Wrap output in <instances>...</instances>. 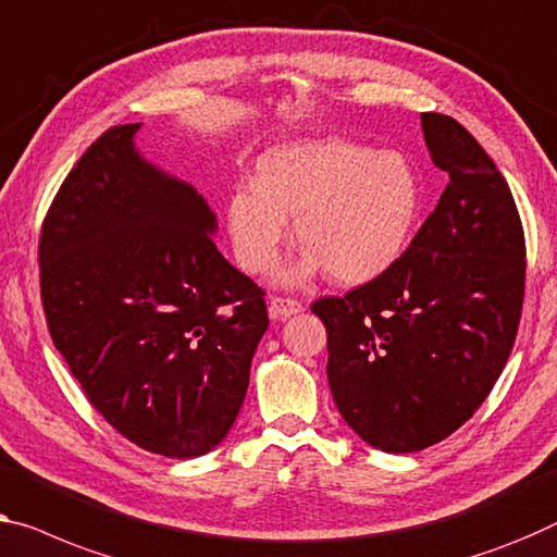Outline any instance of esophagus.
Listing matches in <instances>:
<instances>
[{"instance_id":"1","label":"esophagus","mask_w":557,"mask_h":557,"mask_svg":"<svg viewBox=\"0 0 557 557\" xmlns=\"http://www.w3.org/2000/svg\"><path fill=\"white\" fill-rule=\"evenodd\" d=\"M302 310H305V305L300 300H293V297H272L270 300V318L272 320H287Z\"/></svg>"}]
</instances>
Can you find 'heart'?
Masks as SVG:
<instances>
[{
    "label": "heart",
    "mask_w": 557,
    "mask_h": 557,
    "mask_svg": "<svg viewBox=\"0 0 557 557\" xmlns=\"http://www.w3.org/2000/svg\"><path fill=\"white\" fill-rule=\"evenodd\" d=\"M420 180L397 152L305 139L270 149L252 187L232 189L225 222L239 268L268 272L289 237L307 250L280 280L297 285L320 272L339 285H368L408 250L420 214Z\"/></svg>",
    "instance_id": "1"
}]
</instances>
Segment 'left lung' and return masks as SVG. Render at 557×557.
Wrapping results in <instances>:
<instances>
[{"label": "left lung", "instance_id": "obj_1", "mask_svg": "<svg viewBox=\"0 0 557 557\" xmlns=\"http://www.w3.org/2000/svg\"><path fill=\"white\" fill-rule=\"evenodd\" d=\"M420 117L450 177L433 214L385 275L312 305L337 410L385 453L425 450L472 418L510 358L525 295L508 182L460 122Z\"/></svg>", "mask_w": 557, "mask_h": 557}]
</instances>
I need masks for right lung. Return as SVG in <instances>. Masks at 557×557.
Returning <instances> with one entry per match:
<instances>
[{
	"label": "right lung",
	"mask_w": 557,
	"mask_h": 557,
	"mask_svg": "<svg viewBox=\"0 0 557 557\" xmlns=\"http://www.w3.org/2000/svg\"><path fill=\"white\" fill-rule=\"evenodd\" d=\"M139 127L107 129L62 182L39 237L41 305L120 435L199 458L243 408L268 305L214 245L205 197L137 152Z\"/></svg>",
	"instance_id": "add662e5"
}]
</instances>
